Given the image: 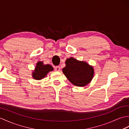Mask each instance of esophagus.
<instances>
[{
	"mask_svg": "<svg viewBox=\"0 0 129 129\" xmlns=\"http://www.w3.org/2000/svg\"><path fill=\"white\" fill-rule=\"evenodd\" d=\"M55 70L56 71H60V68L59 66H56V67H55Z\"/></svg>",
	"mask_w": 129,
	"mask_h": 129,
	"instance_id": "esophagus-1",
	"label": "esophagus"
}]
</instances>
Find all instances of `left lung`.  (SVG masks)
Returning <instances> with one entry per match:
<instances>
[{
    "label": "left lung",
    "mask_w": 129,
    "mask_h": 129,
    "mask_svg": "<svg viewBox=\"0 0 129 129\" xmlns=\"http://www.w3.org/2000/svg\"><path fill=\"white\" fill-rule=\"evenodd\" d=\"M62 73L73 85L82 87L87 85L94 75L93 67L84 61L77 60L73 58L68 59Z\"/></svg>",
    "instance_id": "left-lung-1"
}]
</instances>
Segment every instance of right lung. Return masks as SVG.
<instances>
[{"label":"right lung","instance_id":"right-lung-1","mask_svg":"<svg viewBox=\"0 0 129 129\" xmlns=\"http://www.w3.org/2000/svg\"><path fill=\"white\" fill-rule=\"evenodd\" d=\"M53 70L52 66L47 64L44 65L43 62L39 61L37 62L35 71L33 73V77L36 80H41L43 77H46L47 74L49 71Z\"/></svg>","mask_w":129,"mask_h":129}]
</instances>
